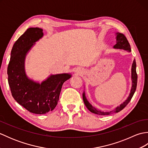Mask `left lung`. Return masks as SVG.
Listing matches in <instances>:
<instances>
[{
	"label": "left lung",
	"instance_id": "left-lung-1",
	"mask_svg": "<svg viewBox=\"0 0 148 148\" xmlns=\"http://www.w3.org/2000/svg\"><path fill=\"white\" fill-rule=\"evenodd\" d=\"M113 48L115 49H124L126 50V51H128L130 52L131 51V48H130V45L129 42H128L127 39L126 38V37L125 36L124 34H123L121 33H116V44L114 46ZM132 88L130 90V95L128 96L127 99L125 100V101L122 103L121 104L118 106L114 110H113L112 111H109V112H103L102 111H100V110L97 109L96 108H94L92 105L90 104L89 102L88 101L86 96H85V93L84 92L83 93V99L84 104H85L86 107L88 108V109L89 110L90 112H92L93 113H95L96 114H99V115H109L112 114V113H115V112H118L123 109H124L126 106L128 104L129 102L131 100L132 98L134 95V94L136 92V88H137V74L136 72V60L134 59V60L133 62L132 65Z\"/></svg>",
	"mask_w": 148,
	"mask_h": 148
}]
</instances>
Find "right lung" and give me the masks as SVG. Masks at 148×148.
<instances>
[{"mask_svg": "<svg viewBox=\"0 0 148 148\" xmlns=\"http://www.w3.org/2000/svg\"><path fill=\"white\" fill-rule=\"evenodd\" d=\"M42 36V29H28L12 46L8 67V83L12 96L27 111L37 114H46L55 108L63 84L71 77L69 74L51 75L40 84L27 76L25 71L26 55Z\"/></svg>", "mask_w": 148, "mask_h": 148, "instance_id": "add662e5", "label": "right lung"}]
</instances>
